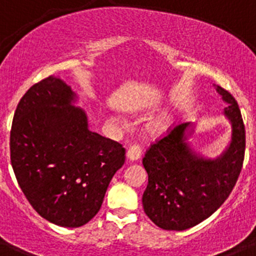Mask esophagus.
<instances>
[{"mask_svg": "<svg viewBox=\"0 0 256 256\" xmlns=\"http://www.w3.org/2000/svg\"><path fill=\"white\" fill-rule=\"evenodd\" d=\"M141 154H142L141 146L134 144L128 148V151H126V158H128V160H130V162H134V160H138L140 158H141Z\"/></svg>", "mask_w": 256, "mask_h": 256, "instance_id": "esophagus-1", "label": "esophagus"}]
</instances>
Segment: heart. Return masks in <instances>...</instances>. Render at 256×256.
<instances>
[{
    "mask_svg": "<svg viewBox=\"0 0 256 256\" xmlns=\"http://www.w3.org/2000/svg\"><path fill=\"white\" fill-rule=\"evenodd\" d=\"M172 123V116L168 114H162L160 116L155 118L148 124V130L152 133H162L169 128Z\"/></svg>",
    "mask_w": 256,
    "mask_h": 256,
    "instance_id": "obj_1",
    "label": "heart"
}]
</instances>
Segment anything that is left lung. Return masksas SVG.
Instances as JSON below:
<instances>
[{
	"mask_svg": "<svg viewBox=\"0 0 256 256\" xmlns=\"http://www.w3.org/2000/svg\"><path fill=\"white\" fill-rule=\"evenodd\" d=\"M228 104L224 115L232 136L227 150L206 159L190 148V122L174 126L150 146L142 160L148 183L142 196L146 216L158 227L184 230L198 224L220 208L234 190L245 156V126L234 97L216 86Z\"/></svg>",
	"mask_w": 256,
	"mask_h": 256,
	"instance_id": "1",
	"label": "left lung"
}]
</instances>
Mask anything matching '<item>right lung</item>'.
Instances as JSON below:
<instances>
[{"mask_svg":"<svg viewBox=\"0 0 256 256\" xmlns=\"http://www.w3.org/2000/svg\"><path fill=\"white\" fill-rule=\"evenodd\" d=\"M76 94L50 76L32 86L14 114L10 158L26 200L42 218L76 228L96 216L126 162L120 144L88 130Z\"/></svg>","mask_w":256,"mask_h":256,"instance_id":"right-lung-1","label":"right lung"}]
</instances>
